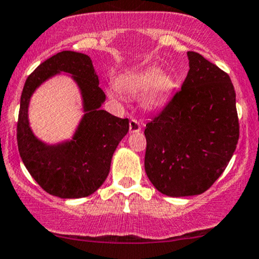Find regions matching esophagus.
I'll return each instance as SVG.
<instances>
[{"label":"esophagus","mask_w":259,"mask_h":259,"mask_svg":"<svg viewBox=\"0 0 259 259\" xmlns=\"http://www.w3.org/2000/svg\"><path fill=\"white\" fill-rule=\"evenodd\" d=\"M129 130H130V133H132V134H136V133L141 132L140 123L137 122L136 119H132V120H130V123H129Z\"/></svg>","instance_id":"1"}]
</instances>
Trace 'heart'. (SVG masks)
Returning <instances> with one entry per match:
<instances>
[{"instance_id": "b5f03b06", "label": "heart", "mask_w": 259, "mask_h": 259, "mask_svg": "<svg viewBox=\"0 0 259 259\" xmlns=\"http://www.w3.org/2000/svg\"><path fill=\"white\" fill-rule=\"evenodd\" d=\"M177 87L175 76L169 73L160 71L159 68H147L132 75L122 77L117 83L120 92L129 97H136L143 93L142 105L146 109L154 110L165 105ZM110 87L107 93L110 98L117 99L119 92Z\"/></svg>"}]
</instances>
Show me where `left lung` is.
Returning a JSON list of instances; mask_svg holds the SVG:
<instances>
[{
  "instance_id": "8db88e82",
  "label": "left lung",
  "mask_w": 259,
  "mask_h": 259,
  "mask_svg": "<svg viewBox=\"0 0 259 259\" xmlns=\"http://www.w3.org/2000/svg\"><path fill=\"white\" fill-rule=\"evenodd\" d=\"M182 90L146 124L145 169L169 197L203 194L222 175L239 140L235 92L228 74L189 51Z\"/></svg>"
}]
</instances>
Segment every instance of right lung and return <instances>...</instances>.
I'll use <instances>...</instances> for the list:
<instances>
[{
  "label": "right lung",
  "instance_id": "right-lung-1",
  "mask_svg": "<svg viewBox=\"0 0 259 259\" xmlns=\"http://www.w3.org/2000/svg\"><path fill=\"white\" fill-rule=\"evenodd\" d=\"M61 72L70 74L78 84L84 116L70 140L49 145L31 132L28 105L35 90ZM105 99L91 57L80 52H58L27 77L21 93L16 139L22 162L48 194L60 198L87 197L105 182L114 150L129 132V119L100 109Z\"/></svg>",
  "mask_w": 259,
  "mask_h": 259
}]
</instances>
